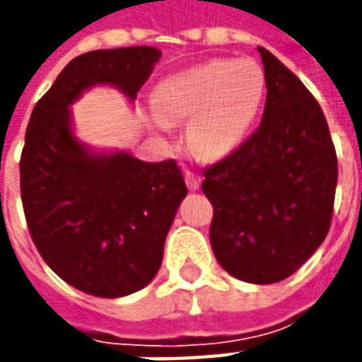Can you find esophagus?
<instances>
[{"mask_svg": "<svg viewBox=\"0 0 362 362\" xmlns=\"http://www.w3.org/2000/svg\"><path fill=\"white\" fill-rule=\"evenodd\" d=\"M184 178H186V186H188L189 189H197L202 186V176L196 173H192V170H186Z\"/></svg>", "mask_w": 362, "mask_h": 362, "instance_id": "1", "label": "esophagus"}]
</instances>
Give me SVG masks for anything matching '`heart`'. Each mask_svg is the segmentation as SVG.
Masks as SVG:
<instances>
[{"instance_id": "heart-1", "label": "heart", "mask_w": 362, "mask_h": 362, "mask_svg": "<svg viewBox=\"0 0 362 362\" xmlns=\"http://www.w3.org/2000/svg\"><path fill=\"white\" fill-rule=\"evenodd\" d=\"M266 96V77L250 59H211L173 75L155 90L165 122L192 118L188 143L204 157H223L243 141Z\"/></svg>"}]
</instances>
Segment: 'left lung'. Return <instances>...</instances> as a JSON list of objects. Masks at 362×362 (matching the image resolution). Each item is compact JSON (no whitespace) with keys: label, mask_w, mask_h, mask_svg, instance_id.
Wrapping results in <instances>:
<instances>
[{"label":"left lung","mask_w":362,"mask_h":362,"mask_svg":"<svg viewBox=\"0 0 362 362\" xmlns=\"http://www.w3.org/2000/svg\"><path fill=\"white\" fill-rule=\"evenodd\" d=\"M258 50L267 87L262 124L205 166L202 188L213 205L217 262L236 279L269 285L293 275L324 243L337 157L318 100L272 52Z\"/></svg>","instance_id":"obj_1"}]
</instances>
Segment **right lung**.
<instances>
[{
    "mask_svg": "<svg viewBox=\"0 0 362 362\" xmlns=\"http://www.w3.org/2000/svg\"><path fill=\"white\" fill-rule=\"evenodd\" d=\"M160 50L129 46L71 59L36 103L21 153V199L36 250L87 295L118 298L149 283L178 205L188 194L174 158L93 155L77 141L69 104L108 83L134 100Z\"/></svg>",
    "mask_w": 362,
    "mask_h": 362,
    "instance_id": "1",
    "label": "right lung"
}]
</instances>
